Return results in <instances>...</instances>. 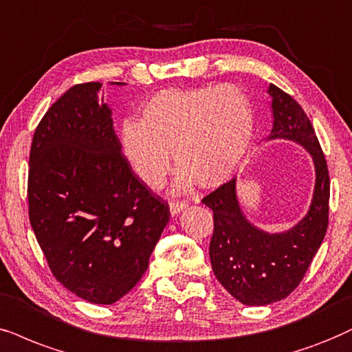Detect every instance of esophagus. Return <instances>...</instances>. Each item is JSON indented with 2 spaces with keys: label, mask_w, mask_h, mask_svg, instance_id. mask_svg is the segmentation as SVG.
I'll return each instance as SVG.
<instances>
[{
  "label": "esophagus",
  "mask_w": 352,
  "mask_h": 352,
  "mask_svg": "<svg viewBox=\"0 0 352 352\" xmlns=\"http://www.w3.org/2000/svg\"><path fill=\"white\" fill-rule=\"evenodd\" d=\"M168 206H170L172 214L175 216V214H179L180 211H184V209L188 206V203H186V201H175V199H173V201L168 203Z\"/></svg>",
  "instance_id": "obj_1"
}]
</instances>
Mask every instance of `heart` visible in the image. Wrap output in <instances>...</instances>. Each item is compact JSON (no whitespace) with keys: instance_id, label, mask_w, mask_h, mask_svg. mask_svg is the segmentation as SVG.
Here are the masks:
<instances>
[{"instance_id":"1","label":"heart","mask_w":352,"mask_h":352,"mask_svg":"<svg viewBox=\"0 0 352 352\" xmlns=\"http://www.w3.org/2000/svg\"><path fill=\"white\" fill-rule=\"evenodd\" d=\"M255 133V110L242 89L206 86L164 89L120 128V146L149 188L166 184L173 161L179 186L226 184L245 157Z\"/></svg>"}]
</instances>
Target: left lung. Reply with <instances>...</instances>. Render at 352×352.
I'll list each match as a JSON object with an SVG mask.
<instances>
[{"mask_svg": "<svg viewBox=\"0 0 352 352\" xmlns=\"http://www.w3.org/2000/svg\"><path fill=\"white\" fill-rule=\"evenodd\" d=\"M271 140L286 138L312 154L317 180L309 212L296 228L283 234L256 229L240 211L235 179L217 186L201 201L212 209L209 258L217 281L245 305H266L284 299L299 286L322 245L328 228L330 175L318 138L302 107L283 89L271 84Z\"/></svg>", "mask_w": 352, "mask_h": 352, "instance_id": "8db88e82", "label": "left lung"}]
</instances>
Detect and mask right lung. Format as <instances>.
<instances>
[{
	"label": "right lung",
	"mask_w": 352,
	"mask_h": 352,
	"mask_svg": "<svg viewBox=\"0 0 352 352\" xmlns=\"http://www.w3.org/2000/svg\"><path fill=\"white\" fill-rule=\"evenodd\" d=\"M99 89L76 84L40 120L28 199L30 226L56 281L84 300L110 305L148 270L170 209L124 159Z\"/></svg>",
	"instance_id": "1"
}]
</instances>
